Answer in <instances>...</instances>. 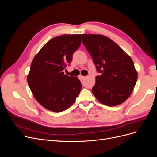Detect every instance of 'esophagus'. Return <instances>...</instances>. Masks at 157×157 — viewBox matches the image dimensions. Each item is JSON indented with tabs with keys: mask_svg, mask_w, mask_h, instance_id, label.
Here are the masks:
<instances>
[{
	"mask_svg": "<svg viewBox=\"0 0 157 157\" xmlns=\"http://www.w3.org/2000/svg\"><path fill=\"white\" fill-rule=\"evenodd\" d=\"M80 77L82 79H84V78H86V77H85V76H82V75H80Z\"/></svg>",
	"mask_w": 157,
	"mask_h": 157,
	"instance_id": "34e87169",
	"label": "esophagus"
}]
</instances>
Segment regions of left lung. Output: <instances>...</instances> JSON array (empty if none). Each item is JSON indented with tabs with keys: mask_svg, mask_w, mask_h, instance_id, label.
<instances>
[{
	"mask_svg": "<svg viewBox=\"0 0 157 157\" xmlns=\"http://www.w3.org/2000/svg\"><path fill=\"white\" fill-rule=\"evenodd\" d=\"M82 38L96 69L101 73L96 77L92 89L95 97L109 107L124 102L132 93L137 79L132 58L106 36L83 34Z\"/></svg>",
	"mask_w": 157,
	"mask_h": 157,
	"instance_id": "1",
	"label": "left lung"
}]
</instances>
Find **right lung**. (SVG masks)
<instances>
[{
	"mask_svg": "<svg viewBox=\"0 0 157 157\" xmlns=\"http://www.w3.org/2000/svg\"><path fill=\"white\" fill-rule=\"evenodd\" d=\"M81 35H63L50 40L33 58L27 83L40 105L61 112L73 105L81 90L77 77L64 74L73 54L81 44Z\"/></svg>",
	"mask_w": 157,
	"mask_h": 157,
	"instance_id": "right-lung-1",
	"label": "right lung"
}]
</instances>
